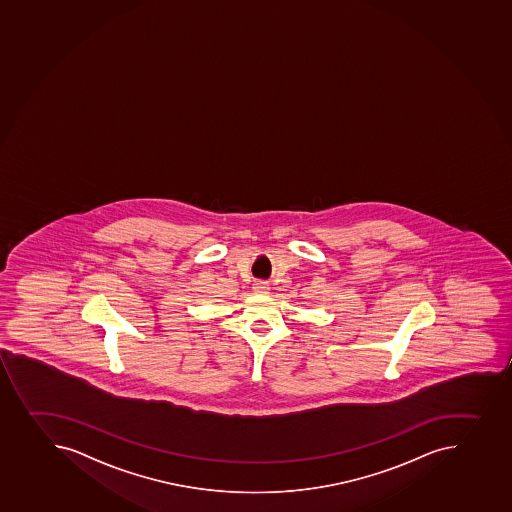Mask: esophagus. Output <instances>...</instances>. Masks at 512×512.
<instances>
[{
    "label": "esophagus",
    "instance_id": "1",
    "mask_svg": "<svg viewBox=\"0 0 512 512\" xmlns=\"http://www.w3.org/2000/svg\"><path fill=\"white\" fill-rule=\"evenodd\" d=\"M268 290H270V287H268L267 282L254 283V292L258 293V295H265V293H268Z\"/></svg>",
    "mask_w": 512,
    "mask_h": 512
}]
</instances>
